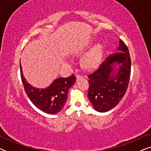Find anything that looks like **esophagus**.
Returning <instances> with one entry per match:
<instances>
[{
    "instance_id": "esophagus-1",
    "label": "esophagus",
    "mask_w": 151,
    "mask_h": 151,
    "mask_svg": "<svg viewBox=\"0 0 151 151\" xmlns=\"http://www.w3.org/2000/svg\"><path fill=\"white\" fill-rule=\"evenodd\" d=\"M82 76H81V75H76V80H77V81H78V80H81V79H82Z\"/></svg>"
}]
</instances>
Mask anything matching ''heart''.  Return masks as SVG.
<instances>
[{
    "label": "heart",
    "mask_w": 151,
    "mask_h": 151,
    "mask_svg": "<svg viewBox=\"0 0 151 151\" xmlns=\"http://www.w3.org/2000/svg\"><path fill=\"white\" fill-rule=\"evenodd\" d=\"M103 47L101 43H96L82 58V64L86 68H91L100 63L102 56Z\"/></svg>",
    "instance_id": "1"
}]
</instances>
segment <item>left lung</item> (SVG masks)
<instances>
[{
    "mask_svg": "<svg viewBox=\"0 0 151 151\" xmlns=\"http://www.w3.org/2000/svg\"><path fill=\"white\" fill-rule=\"evenodd\" d=\"M116 50L109 55L96 71L88 76V98L98 112L115 107L127 91L131 76V60L125 43L119 40Z\"/></svg>",
    "mask_w": 151,
    "mask_h": 151,
    "instance_id": "1",
    "label": "left lung"
}]
</instances>
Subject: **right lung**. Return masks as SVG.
I'll use <instances>...</instances> for the list:
<instances>
[{
    "mask_svg": "<svg viewBox=\"0 0 151 151\" xmlns=\"http://www.w3.org/2000/svg\"><path fill=\"white\" fill-rule=\"evenodd\" d=\"M20 76L27 96L33 104L43 112L55 114L60 111L67 101L68 91L75 83L74 75L67 78H59L53 80L48 87L38 88L31 85L22 74L20 65Z\"/></svg>",
    "mask_w": 151,
    "mask_h": 151,
    "instance_id": "obj_1",
    "label": "right lung"
}]
</instances>
